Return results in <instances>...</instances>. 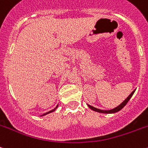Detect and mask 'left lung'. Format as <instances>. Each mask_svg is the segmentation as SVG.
<instances>
[{
  "label": "left lung",
  "mask_w": 148,
  "mask_h": 148,
  "mask_svg": "<svg viewBox=\"0 0 148 148\" xmlns=\"http://www.w3.org/2000/svg\"><path fill=\"white\" fill-rule=\"evenodd\" d=\"M134 91H135V90H134V91H132V93H131V94L129 95V96H128V97H127V98H126L124 101L122 102V103H121L119 106H118L117 107L114 108V109H110V110H101V109H97V108L93 107V106H90V105H87V106H88L89 107H90V109H91L92 110H93V111H95V112H100V113H115V112H117L120 111V110H121V109H122V108L124 107L127 104V103H128V102L129 101V99H131V97H132V95L134 94Z\"/></svg>",
  "instance_id": "1"
}]
</instances>
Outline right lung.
I'll return each instance as SVG.
<instances>
[{
	"label": "right lung",
	"instance_id": "obj_1",
	"mask_svg": "<svg viewBox=\"0 0 148 148\" xmlns=\"http://www.w3.org/2000/svg\"><path fill=\"white\" fill-rule=\"evenodd\" d=\"M58 106H56V107H55V109H52V110H51V111L48 112H46V113H44V114H43V115H42V116H45V115H47V114H49V113H51V112H54V111H55V109H57V108H58Z\"/></svg>",
	"mask_w": 148,
	"mask_h": 148
}]
</instances>
